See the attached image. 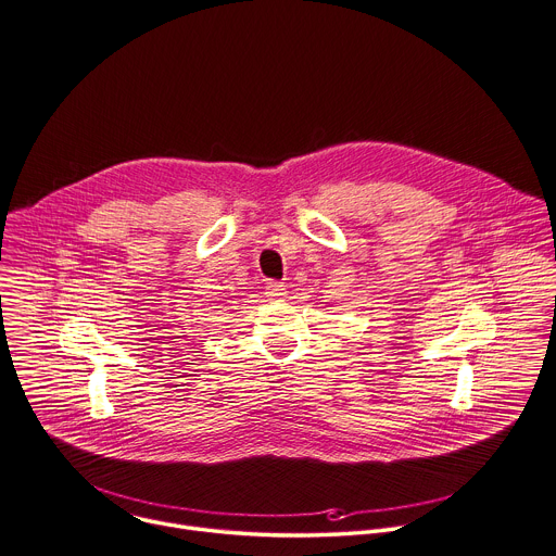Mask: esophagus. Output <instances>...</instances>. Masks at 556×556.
<instances>
[{
  "instance_id": "esophagus-1",
  "label": "esophagus",
  "mask_w": 556,
  "mask_h": 556,
  "mask_svg": "<svg viewBox=\"0 0 556 556\" xmlns=\"http://www.w3.org/2000/svg\"><path fill=\"white\" fill-rule=\"evenodd\" d=\"M266 296L268 299H283L286 296V286L279 281H268L266 283Z\"/></svg>"
}]
</instances>
